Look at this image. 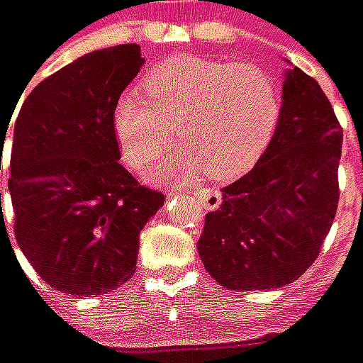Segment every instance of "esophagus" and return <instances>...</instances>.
Returning <instances> with one entry per match:
<instances>
[{"label": "esophagus", "instance_id": "34e87169", "mask_svg": "<svg viewBox=\"0 0 363 363\" xmlns=\"http://www.w3.org/2000/svg\"><path fill=\"white\" fill-rule=\"evenodd\" d=\"M192 196L203 209H217L221 206V192L216 189H198Z\"/></svg>", "mask_w": 363, "mask_h": 363}]
</instances>
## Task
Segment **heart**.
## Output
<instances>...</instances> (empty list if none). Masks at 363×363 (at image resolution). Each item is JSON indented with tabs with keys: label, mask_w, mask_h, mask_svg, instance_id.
<instances>
[{
	"label": "heart",
	"mask_w": 363,
	"mask_h": 363,
	"mask_svg": "<svg viewBox=\"0 0 363 363\" xmlns=\"http://www.w3.org/2000/svg\"><path fill=\"white\" fill-rule=\"evenodd\" d=\"M142 89L115 99L113 130L133 169L167 152L179 128L189 147L174 154L186 179L208 169L217 181L246 173L269 146L281 119V92L265 67L177 55L147 72Z\"/></svg>",
	"instance_id": "heart-1"
}]
</instances>
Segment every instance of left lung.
I'll list each match as a JSON object with an SVG mask.
<instances>
[{"label": "left lung", "instance_id": "1", "mask_svg": "<svg viewBox=\"0 0 363 363\" xmlns=\"http://www.w3.org/2000/svg\"><path fill=\"white\" fill-rule=\"evenodd\" d=\"M340 147L342 127L318 80L286 71L269 146L206 216L198 252L217 283L267 291L310 269L337 216Z\"/></svg>", "mask_w": 363, "mask_h": 363}]
</instances>
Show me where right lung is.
<instances>
[{
	"label": "right lung",
	"mask_w": 363,
	"mask_h": 363,
	"mask_svg": "<svg viewBox=\"0 0 363 363\" xmlns=\"http://www.w3.org/2000/svg\"><path fill=\"white\" fill-rule=\"evenodd\" d=\"M142 63L136 44L88 53L42 80L15 121V238L40 277L69 296L106 294L127 283L140 230L165 202L119 163L111 121L115 99ZM7 128L0 123L1 147Z\"/></svg>",
	"instance_id": "add662e5"
}]
</instances>
